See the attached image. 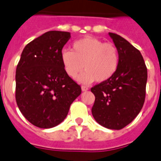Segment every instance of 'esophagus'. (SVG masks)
Wrapping results in <instances>:
<instances>
[{
    "label": "esophagus",
    "instance_id": "esophagus-1",
    "mask_svg": "<svg viewBox=\"0 0 161 161\" xmlns=\"http://www.w3.org/2000/svg\"><path fill=\"white\" fill-rule=\"evenodd\" d=\"M82 90L87 91V90H88V88L87 87V86H82Z\"/></svg>",
    "mask_w": 161,
    "mask_h": 161
}]
</instances>
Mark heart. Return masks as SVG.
<instances>
[{
	"mask_svg": "<svg viewBox=\"0 0 161 161\" xmlns=\"http://www.w3.org/2000/svg\"><path fill=\"white\" fill-rule=\"evenodd\" d=\"M60 58L69 78H77L84 68L78 80L86 84L110 79L117 73L120 63L119 51L114 44L92 36L73 42L71 51L63 50Z\"/></svg>",
	"mask_w": 161,
	"mask_h": 161,
	"instance_id": "heart-1",
	"label": "heart"
}]
</instances>
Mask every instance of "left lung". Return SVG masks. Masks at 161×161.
I'll list each match as a JSON object with an SVG mask.
<instances>
[{
  "label": "left lung",
  "instance_id": "obj_1",
  "mask_svg": "<svg viewBox=\"0 0 161 161\" xmlns=\"http://www.w3.org/2000/svg\"><path fill=\"white\" fill-rule=\"evenodd\" d=\"M119 51L117 73L91 88L95 96L94 119L110 130H121L139 114L145 99L147 68L140 52L119 35L109 32Z\"/></svg>",
  "mask_w": 161,
  "mask_h": 161
}]
</instances>
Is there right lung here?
Segmentation results:
<instances>
[{
    "label": "right lung",
    "instance_id": "1",
    "mask_svg": "<svg viewBox=\"0 0 161 161\" xmlns=\"http://www.w3.org/2000/svg\"><path fill=\"white\" fill-rule=\"evenodd\" d=\"M70 32L50 31L29 42L16 71V101L36 127L49 129L64 120L82 89L63 69L60 54Z\"/></svg>",
    "mask_w": 161,
    "mask_h": 161
}]
</instances>
